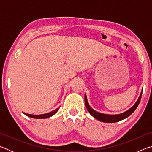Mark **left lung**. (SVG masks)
Segmentation results:
<instances>
[{
    "label": "left lung",
    "mask_w": 152,
    "mask_h": 152,
    "mask_svg": "<svg viewBox=\"0 0 152 152\" xmlns=\"http://www.w3.org/2000/svg\"><path fill=\"white\" fill-rule=\"evenodd\" d=\"M142 91H143V89L141 90V92L140 94V96L138 98L137 101H136V102L134 104H133V107H131L129 109L127 110V111H125L123 113H120V114H117V115L104 114V113L97 112L93 109H92L91 107L90 106V104H88V101H87V97H86V94H84V101H85V104L88 111L92 117H94L95 118V119H96L97 120L100 121H102L104 123H115V122L120 121H121L124 119H126V118H127L129 116H130V115L134 112V110L137 109L138 104H140V102L141 98V94H142Z\"/></svg>",
    "instance_id": "8db88e82"
}]
</instances>
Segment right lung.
<instances>
[{"mask_svg":"<svg viewBox=\"0 0 152 152\" xmlns=\"http://www.w3.org/2000/svg\"><path fill=\"white\" fill-rule=\"evenodd\" d=\"M59 108H57V109L52 110L50 113H45V114H42V115H31V114H28V113H23L25 115H27V117H29L31 118H34V119H47V118L50 117L51 116H53V115L58 112V110H59Z\"/></svg>","mask_w":152,"mask_h":152,"instance_id":"add662e5","label":"right lung"}]
</instances>
